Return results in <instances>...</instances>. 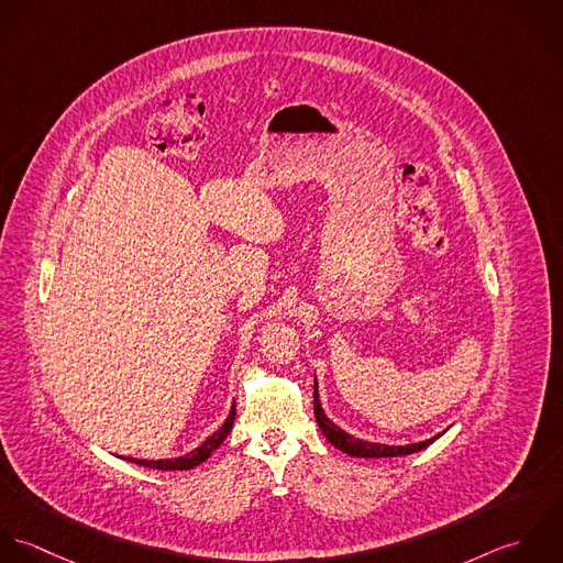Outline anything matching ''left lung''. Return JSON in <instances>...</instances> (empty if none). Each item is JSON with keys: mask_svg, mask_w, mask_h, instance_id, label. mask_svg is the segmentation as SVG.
<instances>
[{"mask_svg": "<svg viewBox=\"0 0 563 563\" xmlns=\"http://www.w3.org/2000/svg\"><path fill=\"white\" fill-rule=\"evenodd\" d=\"M313 409H316V420L324 433V438L335 446V449L350 454V456H363V459H380V456H402V454H411L418 450L431 446L435 440H440L446 431L433 435L431 440L424 442H413V444H405V446H389V444H378V442H365L358 440L350 433H345L341 427H338L322 409L320 402V391H318V378H316V389H313Z\"/></svg>", "mask_w": 563, "mask_h": 563, "instance_id": "8db88e82", "label": "left lung"}]
</instances>
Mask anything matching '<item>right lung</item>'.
<instances>
[{"label": "right lung", "mask_w": 563, "mask_h": 563, "mask_svg": "<svg viewBox=\"0 0 563 563\" xmlns=\"http://www.w3.org/2000/svg\"><path fill=\"white\" fill-rule=\"evenodd\" d=\"M234 411H236V409H234V405H232V409H230L224 424H222L211 438H207L198 449H194L191 452L183 454V456H174V459H134V456H128V461H130V463L145 465V467H154V470H191V467L205 463L216 450L222 446V442H224L225 438H228V433H230V429H232ZM123 459H125V456H123Z\"/></svg>", "instance_id": "add662e5"}]
</instances>
